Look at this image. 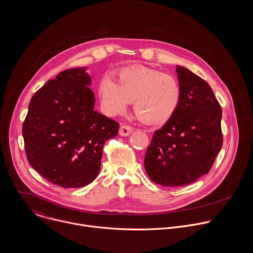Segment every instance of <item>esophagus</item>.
Listing matches in <instances>:
<instances>
[{"label": "esophagus", "instance_id": "1", "mask_svg": "<svg viewBox=\"0 0 253 253\" xmlns=\"http://www.w3.org/2000/svg\"><path fill=\"white\" fill-rule=\"evenodd\" d=\"M133 128L130 127V126H127V125H121L120 129H119V134L121 136H129L132 132H133Z\"/></svg>", "mask_w": 253, "mask_h": 253}]
</instances>
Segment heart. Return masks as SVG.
Listing matches in <instances>:
<instances>
[{
	"label": "heart",
	"mask_w": 253,
	"mask_h": 253,
	"mask_svg": "<svg viewBox=\"0 0 253 253\" xmlns=\"http://www.w3.org/2000/svg\"><path fill=\"white\" fill-rule=\"evenodd\" d=\"M104 111L109 115L123 112L130 101L139 120L149 124L168 120L181 100L182 89L172 75L146 68L135 67L122 70L118 82L104 77L99 85Z\"/></svg>",
	"instance_id": "b5f03b06"
}]
</instances>
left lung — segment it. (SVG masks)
Returning a JSON list of instances; mask_svg holds the SVG:
<instances>
[{
  "mask_svg": "<svg viewBox=\"0 0 253 253\" xmlns=\"http://www.w3.org/2000/svg\"><path fill=\"white\" fill-rule=\"evenodd\" d=\"M182 95L169 120L153 134L144 165L154 183L178 187L207 174L222 147L221 107L209 84L176 67Z\"/></svg>",
  "mask_w": 253,
  "mask_h": 253,
  "instance_id": "obj_1",
  "label": "left lung"
}]
</instances>
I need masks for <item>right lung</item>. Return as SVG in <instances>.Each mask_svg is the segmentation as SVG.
I'll use <instances>...</instances> for the list:
<instances>
[{"label":"right lung","mask_w":253,"mask_h":253,"mask_svg":"<svg viewBox=\"0 0 253 253\" xmlns=\"http://www.w3.org/2000/svg\"><path fill=\"white\" fill-rule=\"evenodd\" d=\"M87 68L59 73L32 97L23 124L30 165L48 181L80 188L97 177L105 142L119 124L94 109Z\"/></svg>","instance_id":"add662e5"}]
</instances>
